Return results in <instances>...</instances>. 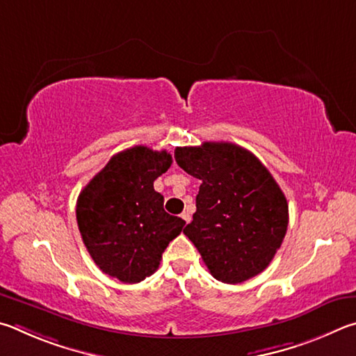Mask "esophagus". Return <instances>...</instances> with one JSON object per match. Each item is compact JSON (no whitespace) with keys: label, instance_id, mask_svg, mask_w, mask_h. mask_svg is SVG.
I'll return each instance as SVG.
<instances>
[{"label":"esophagus","instance_id":"1","mask_svg":"<svg viewBox=\"0 0 356 356\" xmlns=\"http://www.w3.org/2000/svg\"><path fill=\"white\" fill-rule=\"evenodd\" d=\"M181 219H183L186 223H189V222H191V214H189V213H183V214H181Z\"/></svg>","mask_w":356,"mask_h":356}]
</instances>
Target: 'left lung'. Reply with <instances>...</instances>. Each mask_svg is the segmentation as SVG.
Masks as SVG:
<instances>
[{
  "mask_svg": "<svg viewBox=\"0 0 356 356\" xmlns=\"http://www.w3.org/2000/svg\"><path fill=\"white\" fill-rule=\"evenodd\" d=\"M177 164L202 181L184 234L216 280L247 282L263 272L284 239L288 202L257 156L229 142L178 147Z\"/></svg>",
  "mask_w": 356,
  "mask_h": 356,
  "instance_id": "1",
  "label": "left lung"
}]
</instances>
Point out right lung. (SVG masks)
<instances>
[{"instance_id":"1","label":"right lung","mask_w":356,"mask_h":356,"mask_svg":"<svg viewBox=\"0 0 356 356\" xmlns=\"http://www.w3.org/2000/svg\"><path fill=\"white\" fill-rule=\"evenodd\" d=\"M165 149L136 145L112 156L81 191L76 220L87 252L109 277L139 283L159 267L162 253L186 222L164 211L153 188L168 170Z\"/></svg>"}]
</instances>
